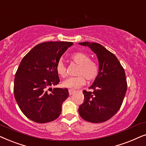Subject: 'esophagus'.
Listing matches in <instances>:
<instances>
[{
    "mask_svg": "<svg viewBox=\"0 0 146 146\" xmlns=\"http://www.w3.org/2000/svg\"><path fill=\"white\" fill-rule=\"evenodd\" d=\"M68 92H69V94L71 95V94H72L75 92V90H74L70 89V90H68Z\"/></svg>",
    "mask_w": 146,
    "mask_h": 146,
    "instance_id": "obj_1",
    "label": "esophagus"
}]
</instances>
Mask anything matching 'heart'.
Wrapping results in <instances>:
<instances>
[{
  "label": "heart",
  "instance_id": "1",
  "mask_svg": "<svg viewBox=\"0 0 146 146\" xmlns=\"http://www.w3.org/2000/svg\"><path fill=\"white\" fill-rule=\"evenodd\" d=\"M70 58L76 64L79 65L76 77H70L65 80L62 83L63 87L70 89H76L83 86L86 82V79L93 81L98 76L99 67L96 62L90 60L89 56L82 52H76L71 55ZM56 72L62 78L66 76V68L64 64L60 60L56 65Z\"/></svg>",
  "mask_w": 146,
  "mask_h": 146
}]
</instances>
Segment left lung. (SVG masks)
Wrapping results in <instances>:
<instances>
[{"mask_svg":"<svg viewBox=\"0 0 146 146\" xmlns=\"http://www.w3.org/2000/svg\"><path fill=\"white\" fill-rule=\"evenodd\" d=\"M88 46L99 62L98 76L89 88L84 90V102L80 106L79 114L92 123H102L113 117L120 108L127 90L125 71L116 56L100 44L79 42Z\"/></svg>","mask_w":146,"mask_h":146,"instance_id":"left-lung-1","label":"left lung"}]
</instances>
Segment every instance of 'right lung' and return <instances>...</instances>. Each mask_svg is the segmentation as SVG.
Returning a JSON list of instances; mask_svg holds the SVG:
<instances>
[{"mask_svg": "<svg viewBox=\"0 0 146 146\" xmlns=\"http://www.w3.org/2000/svg\"><path fill=\"white\" fill-rule=\"evenodd\" d=\"M71 42H46L37 44L22 60L15 77L14 94L28 118L43 123L60 115L68 97L67 88L52 87L59 83L56 65Z\"/></svg>", "mask_w": 146, "mask_h": 146, "instance_id": "1", "label": "right lung"}]
</instances>
